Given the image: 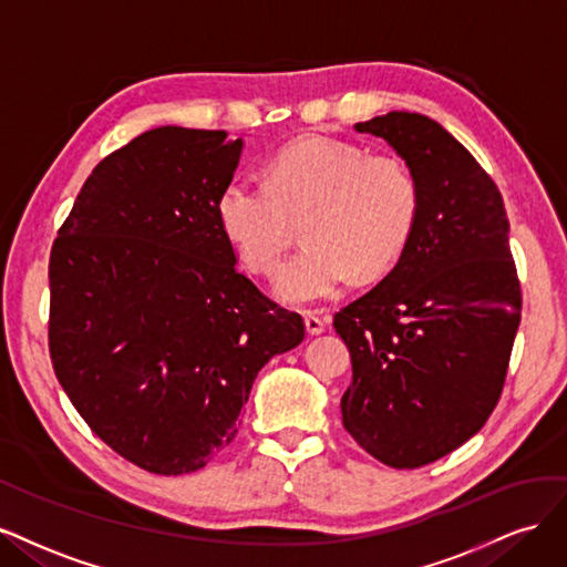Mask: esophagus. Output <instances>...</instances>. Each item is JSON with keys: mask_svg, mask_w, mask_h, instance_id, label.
Returning a JSON list of instances; mask_svg holds the SVG:
<instances>
[{"mask_svg": "<svg viewBox=\"0 0 567 567\" xmlns=\"http://www.w3.org/2000/svg\"><path fill=\"white\" fill-rule=\"evenodd\" d=\"M303 322H306V332H308L310 337L322 334L324 327H327V318H322L320 313H316V310H306V313H303Z\"/></svg>", "mask_w": 567, "mask_h": 567, "instance_id": "esophagus-1", "label": "esophagus"}]
</instances>
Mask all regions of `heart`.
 <instances>
[{
  "label": "heart",
  "mask_w": 567,
  "mask_h": 567,
  "mask_svg": "<svg viewBox=\"0 0 567 567\" xmlns=\"http://www.w3.org/2000/svg\"><path fill=\"white\" fill-rule=\"evenodd\" d=\"M422 212V186L405 159L368 155L330 136H303L270 157L266 181L237 174L216 199V216L243 264L272 276L306 216L308 245L278 278V297L306 303L334 297L351 280L389 270L405 251Z\"/></svg>",
  "instance_id": "obj_1"
}]
</instances>
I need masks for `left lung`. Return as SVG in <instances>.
<instances>
[{"label": "left lung", "instance_id": "8db88e82", "mask_svg": "<svg viewBox=\"0 0 567 567\" xmlns=\"http://www.w3.org/2000/svg\"><path fill=\"white\" fill-rule=\"evenodd\" d=\"M389 141L422 186V212L393 270L334 313L353 381L343 429L391 468H419L464 445L497 408L520 324V282L502 193L431 117L355 124Z\"/></svg>", "mask_w": 567, "mask_h": 567}]
</instances>
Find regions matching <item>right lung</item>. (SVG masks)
Returning <instances> with one entry per match:
<instances>
[{
    "mask_svg": "<svg viewBox=\"0 0 567 567\" xmlns=\"http://www.w3.org/2000/svg\"><path fill=\"white\" fill-rule=\"evenodd\" d=\"M240 153L221 130L145 132L96 164L51 247L53 372L107 447L159 476L230 445L259 370L306 334L218 226Z\"/></svg>",
    "mask_w": 567,
    "mask_h": 567,
    "instance_id": "add662e5",
    "label": "right lung"
}]
</instances>
